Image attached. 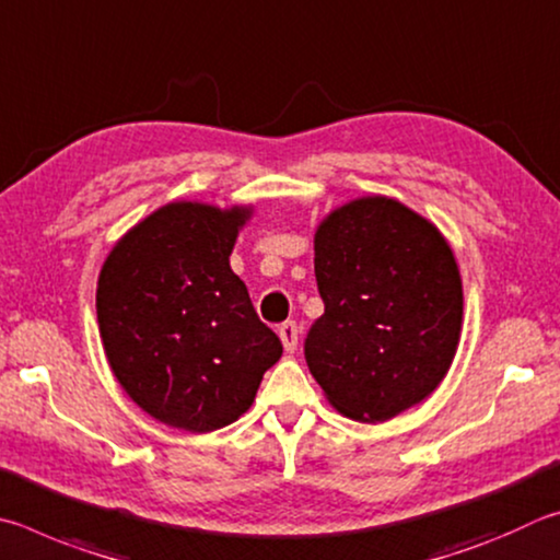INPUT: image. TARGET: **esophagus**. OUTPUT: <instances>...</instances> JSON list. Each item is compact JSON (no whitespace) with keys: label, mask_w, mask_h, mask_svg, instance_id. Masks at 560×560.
Masks as SVG:
<instances>
[{"label":"esophagus","mask_w":560,"mask_h":560,"mask_svg":"<svg viewBox=\"0 0 560 560\" xmlns=\"http://www.w3.org/2000/svg\"><path fill=\"white\" fill-rule=\"evenodd\" d=\"M278 335H280V341H282V347H285L288 354H292V351L298 349V339H300V329L295 322H285V325H280Z\"/></svg>","instance_id":"1"}]
</instances>
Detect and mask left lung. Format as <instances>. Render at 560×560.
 Here are the masks:
<instances>
[{
    "mask_svg": "<svg viewBox=\"0 0 560 560\" xmlns=\"http://www.w3.org/2000/svg\"><path fill=\"white\" fill-rule=\"evenodd\" d=\"M325 315L310 329V374L329 406L384 423L443 384L463 331V278L438 225L390 196H359L315 231Z\"/></svg>",
    "mask_w": 560,
    "mask_h": 560,
    "instance_id": "obj_1",
    "label": "left lung"
}]
</instances>
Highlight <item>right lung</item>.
Segmentation results:
<instances>
[{
  "label": "right lung",
  "mask_w": 560,
  "mask_h": 560,
  "mask_svg": "<svg viewBox=\"0 0 560 560\" xmlns=\"http://www.w3.org/2000/svg\"><path fill=\"white\" fill-rule=\"evenodd\" d=\"M253 203L170 201L113 245L97 275L105 359L147 416L213 433L253 406L282 345L231 270Z\"/></svg>",
  "instance_id": "right-lung-1"
}]
</instances>
